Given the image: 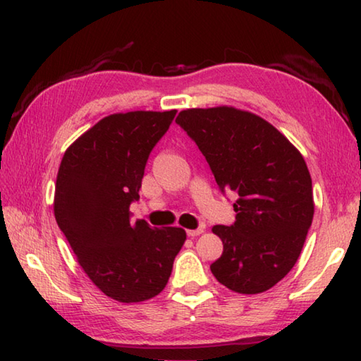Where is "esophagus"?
Segmentation results:
<instances>
[{
    "label": "esophagus",
    "instance_id": "34e87169",
    "mask_svg": "<svg viewBox=\"0 0 361 361\" xmlns=\"http://www.w3.org/2000/svg\"><path fill=\"white\" fill-rule=\"evenodd\" d=\"M204 233V228H197V230H187V235L190 238H197L200 235H203Z\"/></svg>",
    "mask_w": 361,
    "mask_h": 361
}]
</instances>
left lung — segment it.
Wrapping results in <instances>:
<instances>
[{
    "label": "left lung",
    "instance_id": "1",
    "mask_svg": "<svg viewBox=\"0 0 361 361\" xmlns=\"http://www.w3.org/2000/svg\"><path fill=\"white\" fill-rule=\"evenodd\" d=\"M176 123L206 157L220 192H236V220L216 225L224 254L212 274L233 292H267L288 274L314 217L305 158L267 120L235 107L187 109Z\"/></svg>",
    "mask_w": 361,
    "mask_h": 361
}]
</instances>
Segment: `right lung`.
<instances>
[{"label":"right lung","mask_w":361,"mask_h":361,"mask_svg":"<svg viewBox=\"0 0 361 361\" xmlns=\"http://www.w3.org/2000/svg\"><path fill=\"white\" fill-rule=\"evenodd\" d=\"M177 111L112 114L69 147L55 185V219L78 262L101 292L120 302L164 288L185 231L131 220L130 206L149 155Z\"/></svg>","instance_id":"right-lung-1"}]
</instances>
